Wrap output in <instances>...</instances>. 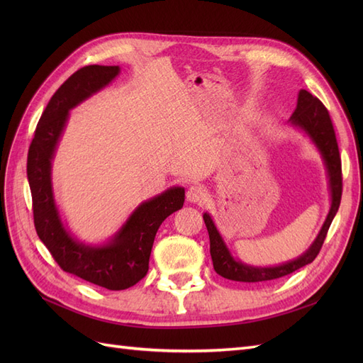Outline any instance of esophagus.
I'll list each match as a JSON object with an SVG mask.
<instances>
[{"label": "esophagus", "instance_id": "esophagus-1", "mask_svg": "<svg viewBox=\"0 0 363 363\" xmlns=\"http://www.w3.org/2000/svg\"><path fill=\"white\" fill-rule=\"evenodd\" d=\"M186 196H188L189 203L201 204L206 200V191H204V188H201V186L195 184V186H191V188L188 189V192H186Z\"/></svg>", "mask_w": 363, "mask_h": 363}]
</instances>
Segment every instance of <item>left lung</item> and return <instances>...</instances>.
<instances>
[{
  "label": "left lung",
  "instance_id": "1",
  "mask_svg": "<svg viewBox=\"0 0 363 363\" xmlns=\"http://www.w3.org/2000/svg\"><path fill=\"white\" fill-rule=\"evenodd\" d=\"M289 124L294 128L303 131V133L312 140V144L316 147V150L320 151L328 179V191H330L332 201L330 211H328L325 221L312 245L307 248L301 256L289 262L280 263V265L276 267H252L247 265L242 260L233 257L232 252L227 248L221 233L218 232L212 216L207 212L203 213L208 232V239H211V256L213 262V268L216 274H219V276L224 279L242 283L269 281L288 276V274H292L294 271L309 265V263L313 262V259L318 256V252H320L324 244L325 235L328 232V227H330L337 212L340 204V195H342V168H340L339 148L330 115H328L327 108L316 96L301 89L298 92V100H296V108L289 118Z\"/></svg>",
  "mask_w": 363,
  "mask_h": 363
}]
</instances>
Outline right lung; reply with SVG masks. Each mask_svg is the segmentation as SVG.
Segmentation results:
<instances>
[{"mask_svg":"<svg viewBox=\"0 0 363 363\" xmlns=\"http://www.w3.org/2000/svg\"><path fill=\"white\" fill-rule=\"evenodd\" d=\"M119 72V67L103 65H89L74 72L51 96L27 157L33 216L39 239L63 271L111 291L127 289L147 276L160 224L184 203V188L174 186L140 203L118 232L98 245L80 242L63 224L54 200L51 168L69 112L111 84Z\"/></svg>","mask_w":363,"mask_h":363,"instance_id":"1","label":"right lung"}]
</instances>
